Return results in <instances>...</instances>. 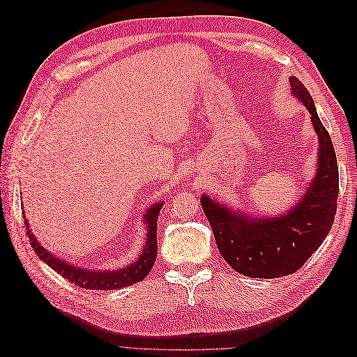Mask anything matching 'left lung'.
I'll return each instance as SVG.
<instances>
[{"label":"left lung","instance_id":"obj_1","mask_svg":"<svg viewBox=\"0 0 357 357\" xmlns=\"http://www.w3.org/2000/svg\"><path fill=\"white\" fill-rule=\"evenodd\" d=\"M291 93L304 102L319 137L316 176L296 207L280 218L253 219L202 195V210L226 264L252 278H277L296 273L329 234L340 192L338 164L326 128L302 82L290 77Z\"/></svg>","mask_w":357,"mask_h":357}]
</instances>
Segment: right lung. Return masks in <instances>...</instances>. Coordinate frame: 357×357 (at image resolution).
<instances>
[{
	"label": "right lung",
	"mask_w": 357,
	"mask_h": 357,
	"mask_svg": "<svg viewBox=\"0 0 357 357\" xmlns=\"http://www.w3.org/2000/svg\"><path fill=\"white\" fill-rule=\"evenodd\" d=\"M162 202L152 205L144 214V222L147 225V236L146 244L143 245V252L139 255L135 262L128 265L122 269H116V271H91V269L74 266L68 262H63L61 259L55 257L49 253L45 247L40 245L36 240V236L31 234L28 226V220H25L26 234L29 236L31 247L38 255L41 261H45L52 269H55L58 274H61L68 282L74 283L75 286L91 290H114L122 289L126 286L135 284L142 282L150 273V269L155 265L156 255H158V240H156V231H158V215L162 208ZM25 219V218H24Z\"/></svg>",
	"instance_id": "add662e5"
}]
</instances>
